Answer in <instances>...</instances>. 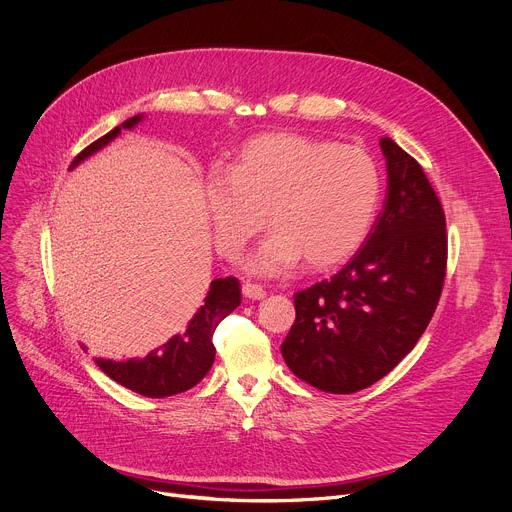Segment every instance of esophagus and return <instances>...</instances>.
Masks as SVG:
<instances>
[{
	"label": "esophagus",
	"mask_w": 512,
	"mask_h": 512,
	"mask_svg": "<svg viewBox=\"0 0 512 512\" xmlns=\"http://www.w3.org/2000/svg\"><path fill=\"white\" fill-rule=\"evenodd\" d=\"M243 296L249 298V300H263L267 294H265V290H263L259 284L245 282V284H243Z\"/></svg>",
	"instance_id": "obj_1"
}]
</instances>
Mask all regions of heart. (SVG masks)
I'll return each mask as SVG.
<instances>
[{
	"label": "heart",
	"mask_w": 512,
	"mask_h": 512,
	"mask_svg": "<svg viewBox=\"0 0 512 512\" xmlns=\"http://www.w3.org/2000/svg\"><path fill=\"white\" fill-rule=\"evenodd\" d=\"M382 202V173L351 145L269 132L249 141L226 177L206 185L216 249L237 259L265 228L273 235L245 261L257 275H280L302 257L314 269L351 259L365 243Z\"/></svg>",
	"instance_id": "obj_1"
}]
</instances>
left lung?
I'll return each instance as SVG.
<instances>
[{"label":"left lung","mask_w":512,"mask_h":512,"mask_svg":"<svg viewBox=\"0 0 512 512\" xmlns=\"http://www.w3.org/2000/svg\"><path fill=\"white\" fill-rule=\"evenodd\" d=\"M384 208L361 251L331 280L294 294L296 320L282 343L306 384L353 394L382 380L425 333L447 267L443 206L423 167L392 138Z\"/></svg>","instance_id":"8db88e82"}]
</instances>
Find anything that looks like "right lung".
<instances>
[{
    "label": "right lung",
    "mask_w": 512,
    "mask_h": 512,
    "mask_svg": "<svg viewBox=\"0 0 512 512\" xmlns=\"http://www.w3.org/2000/svg\"><path fill=\"white\" fill-rule=\"evenodd\" d=\"M141 120L143 114H138L112 128L108 134L85 147L73 159L71 169L89 155H94L96 151L106 147L110 141H114L122 128H134ZM239 304L241 284L237 277H218V280L210 284L204 304L188 322L183 333L171 337L165 345L151 351L143 359H96V363L108 378L136 394L149 398H167L181 394L194 388L210 371L216 355L212 343L214 331L220 320H224Z\"/></svg>",
    "instance_id": "add662e5"
}]
</instances>
